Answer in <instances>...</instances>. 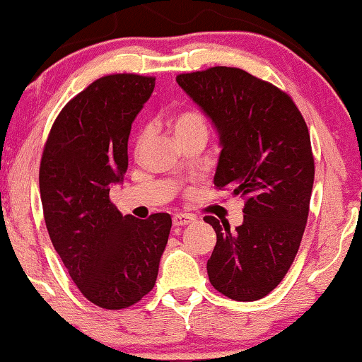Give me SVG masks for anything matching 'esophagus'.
<instances>
[{
    "mask_svg": "<svg viewBox=\"0 0 362 362\" xmlns=\"http://www.w3.org/2000/svg\"><path fill=\"white\" fill-rule=\"evenodd\" d=\"M194 221H196V217L191 216V214H175V216H173V224H175L176 227L192 224Z\"/></svg>",
    "mask_w": 362,
    "mask_h": 362,
    "instance_id": "esophagus-1",
    "label": "esophagus"
}]
</instances>
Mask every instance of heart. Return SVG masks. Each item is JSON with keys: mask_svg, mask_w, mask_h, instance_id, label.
<instances>
[{"mask_svg": "<svg viewBox=\"0 0 362 362\" xmlns=\"http://www.w3.org/2000/svg\"><path fill=\"white\" fill-rule=\"evenodd\" d=\"M171 128L177 140H185V138L196 135V133H204V135H207V120L199 112L185 110L176 113V115L171 118ZM145 141L146 133L141 132L136 138V151L145 145Z\"/></svg>", "mask_w": 362, "mask_h": 362, "instance_id": "heart-1", "label": "heart"}]
</instances>
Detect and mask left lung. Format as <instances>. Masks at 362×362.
<instances>
[{
	"label": "left lung",
	"instance_id": "8db88e82",
	"mask_svg": "<svg viewBox=\"0 0 362 362\" xmlns=\"http://www.w3.org/2000/svg\"><path fill=\"white\" fill-rule=\"evenodd\" d=\"M176 82L219 133L214 186L245 199L235 230L204 217L217 235L209 281L232 300H260L293 264L308 219L315 180L308 127L288 93L242 69L217 66L180 74Z\"/></svg>",
	"mask_w": 362,
	"mask_h": 362
}]
</instances>
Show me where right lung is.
<instances>
[{
  "instance_id": "add662e5",
  "label": "right lung",
  "mask_w": 362,
  "mask_h": 362,
  "mask_svg": "<svg viewBox=\"0 0 362 362\" xmlns=\"http://www.w3.org/2000/svg\"><path fill=\"white\" fill-rule=\"evenodd\" d=\"M155 88V77L112 74L67 102L44 146L39 189L54 249L93 305L122 310L156 284L171 216H122L110 186L128 168L132 123Z\"/></svg>"
}]
</instances>
